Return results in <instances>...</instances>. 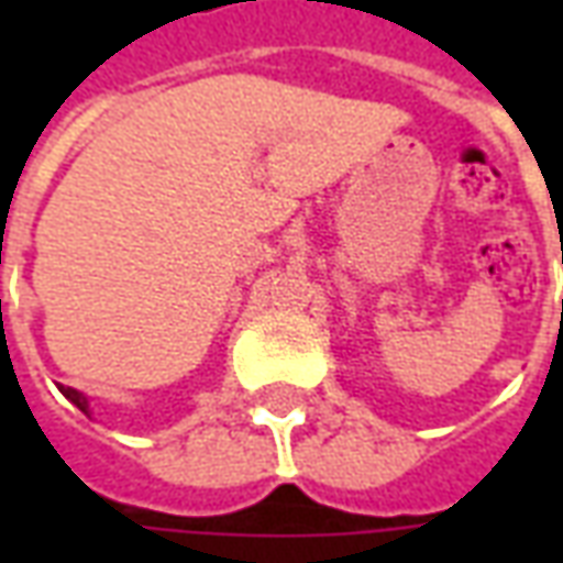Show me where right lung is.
<instances>
[{"instance_id":"1","label":"right lung","mask_w":563,"mask_h":563,"mask_svg":"<svg viewBox=\"0 0 563 563\" xmlns=\"http://www.w3.org/2000/svg\"><path fill=\"white\" fill-rule=\"evenodd\" d=\"M63 395H66L68 401L75 404V407H78L80 413H87V416H92L90 413V401H87V395H84V391H78V389H71V386H63Z\"/></svg>"}]
</instances>
